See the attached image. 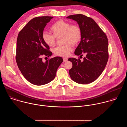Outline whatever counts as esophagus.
<instances>
[{
	"label": "esophagus",
	"mask_w": 127,
	"mask_h": 127,
	"mask_svg": "<svg viewBox=\"0 0 127 127\" xmlns=\"http://www.w3.org/2000/svg\"><path fill=\"white\" fill-rule=\"evenodd\" d=\"M63 61H64V62H66L67 61V59L66 58H63Z\"/></svg>",
	"instance_id": "34e87169"
}]
</instances>
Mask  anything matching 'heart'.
Masks as SVG:
<instances>
[{
    "label": "heart",
    "instance_id": "heart-1",
    "mask_svg": "<svg viewBox=\"0 0 127 127\" xmlns=\"http://www.w3.org/2000/svg\"><path fill=\"white\" fill-rule=\"evenodd\" d=\"M51 34L44 32L42 34L43 41L49 46H54L56 38L63 36L64 45L56 47L53 49V53L58 56L67 57L72 51V45L77 44L82 38V30L80 26L75 24L64 20H59L51 26Z\"/></svg>",
    "mask_w": 127,
    "mask_h": 127
}]
</instances>
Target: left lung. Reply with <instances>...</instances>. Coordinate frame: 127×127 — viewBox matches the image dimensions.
I'll return each instance as SVG.
<instances>
[{
    "mask_svg": "<svg viewBox=\"0 0 127 127\" xmlns=\"http://www.w3.org/2000/svg\"><path fill=\"white\" fill-rule=\"evenodd\" d=\"M67 18L76 21L82 30L81 42L75 54L86 57L69 58L72 63L69 75L78 84H87L95 81L103 72L109 59L108 39L106 34L91 18L82 14L69 16Z\"/></svg>",
    "mask_w": 127,
    "mask_h": 127,
    "instance_id": "left-lung-1",
    "label": "left lung"
}]
</instances>
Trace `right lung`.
<instances>
[{"mask_svg":"<svg viewBox=\"0 0 127 127\" xmlns=\"http://www.w3.org/2000/svg\"><path fill=\"white\" fill-rule=\"evenodd\" d=\"M52 17H38L32 19L20 30L17 41L16 60L24 78L36 86L49 83L55 78L57 70L63 62L62 57L48 59L44 63L42 56L52 53L43 40L42 34ZM47 58V57H46Z\"/></svg>","mask_w":127,"mask_h":127,"instance_id":"1","label":"right lung"}]
</instances>
